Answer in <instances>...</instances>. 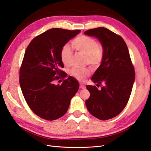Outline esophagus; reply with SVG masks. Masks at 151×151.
<instances>
[{
  "label": "esophagus",
  "mask_w": 151,
  "mask_h": 151,
  "mask_svg": "<svg viewBox=\"0 0 151 151\" xmlns=\"http://www.w3.org/2000/svg\"><path fill=\"white\" fill-rule=\"evenodd\" d=\"M80 89H84V88H85V86H84L83 84H82V83H80Z\"/></svg>",
  "instance_id": "obj_1"
}]
</instances>
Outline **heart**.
<instances>
[{"mask_svg":"<svg viewBox=\"0 0 151 151\" xmlns=\"http://www.w3.org/2000/svg\"><path fill=\"white\" fill-rule=\"evenodd\" d=\"M73 48L76 51L85 55V62L92 65H97L102 60L104 50L101 45L93 38L82 35L76 38L71 42ZM73 57V51L68 45L62 47L60 52V58L63 64L69 65ZM90 70L87 68H74L72 70V75L76 79L83 81L89 75Z\"/></svg>","mask_w":151,"mask_h":151,"instance_id":"heart-1","label":"heart"}]
</instances>
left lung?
<instances>
[{"label": "left lung", "mask_w": 151, "mask_h": 151, "mask_svg": "<svg viewBox=\"0 0 151 151\" xmlns=\"http://www.w3.org/2000/svg\"><path fill=\"white\" fill-rule=\"evenodd\" d=\"M99 39L102 45L104 57L91 80L101 89L87 85L90 96L86 101L87 110L101 120L113 118L120 114L127 105L135 80L127 45L120 36L103 27L84 32Z\"/></svg>", "instance_id": "1"}]
</instances>
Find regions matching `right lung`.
I'll return each mask as SVG.
<instances>
[{"mask_svg":"<svg viewBox=\"0 0 151 151\" xmlns=\"http://www.w3.org/2000/svg\"><path fill=\"white\" fill-rule=\"evenodd\" d=\"M80 32L52 28L33 38L26 50L20 69V88L28 106L45 120L64 116L79 89L78 80L71 76L61 85L55 81L67 76L61 71V50Z\"/></svg>","mask_w":151,"mask_h":151,"instance_id":"obj_1","label":"right lung"}]
</instances>
